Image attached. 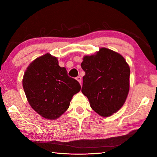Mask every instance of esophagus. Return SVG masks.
Returning <instances> with one entry per match:
<instances>
[{
    "label": "esophagus",
    "instance_id": "1",
    "mask_svg": "<svg viewBox=\"0 0 157 157\" xmlns=\"http://www.w3.org/2000/svg\"><path fill=\"white\" fill-rule=\"evenodd\" d=\"M76 79L79 82V84H82V78H81L80 76H78V77H77V78H76Z\"/></svg>",
    "mask_w": 157,
    "mask_h": 157
}]
</instances>
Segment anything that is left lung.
<instances>
[{"label":"left lung","instance_id":"left-lung-1","mask_svg":"<svg viewBox=\"0 0 157 157\" xmlns=\"http://www.w3.org/2000/svg\"><path fill=\"white\" fill-rule=\"evenodd\" d=\"M86 74L82 92L90 105L102 117L116 113L124 104L129 90L130 69L125 59L102 48L95 55L85 56L81 64Z\"/></svg>","mask_w":157,"mask_h":157}]
</instances>
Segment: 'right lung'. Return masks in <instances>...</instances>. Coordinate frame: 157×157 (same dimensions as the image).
Masks as SVG:
<instances>
[{
    "instance_id": "obj_1",
    "label": "right lung",
    "mask_w": 157,
    "mask_h": 157,
    "mask_svg": "<svg viewBox=\"0 0 157 157\" xmlns=\"http://www.w3.org/2000/svg\"><path fill=\"white\" fill-rule=\"evenodd\" d=\"M23 88L29 104L36 112L48 119H56L69 106L73 96L81 86L70 78L57 58L46 53L36 59L25 71Z\"/></svg>"
}]
</instances>
